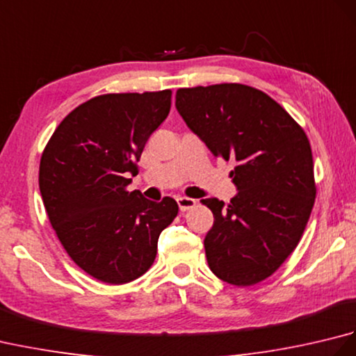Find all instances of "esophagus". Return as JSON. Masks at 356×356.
I'll return each instance as SVG.
<instances>
[{"label":"esophagus","instance_id":"obj_1","mask_svg":"<svg viewBox=\"0 0 356 356\" xmlns=\"http://www.w3.org/2000/svg\"><path fill=\"white\" fill-rule=\"evenodd\" d=\"M195 203L197 202L191 197H177V205L180 208V211H184V213L188 209H193L195 207Z\"/></svg>","mask_w":356,"mask_h":356}]
</instances>
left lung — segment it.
<instances>
[{
    "mask_svg": "<svg viewBox=\"0 0 356 356\" xmlns=\"http://www.w3.org/2000/svg\"><path fill=\"white\" fill-rule=\"evenodd\" d=\"M176 108L216 157L234 161L237 195L203 199L214 214L205 237L209 269L234 286L270 277L297 248L316 186L311 143L292 116L243 84L179 88Z\"/></svg>",
    "mask_w": 356,
    "mask_h": 356,
    "instance_id": "1",
    "label": "left lung"
}]
</instances>
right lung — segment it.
Instances as JSON below:
<instances>
[{
  "instance_id": "obj_1",
  "label": "right lung",
  "mask_w": 356,
  "mask_h": 356,
  "mask_svg": "<svg viewBox=\"0 0 356 356\" xmlns=\"http://www.w3.org/2000/svg\"><path fill=\"white\" fill-rule=\"evenodd\" d=\"M171 90L96 96L58 125L40 163L49 220L70 259L108 284L151 268L161 232L179 213L174 199L128 191L145 143L168 116Z\"/></svg>"
}]
</instances>
